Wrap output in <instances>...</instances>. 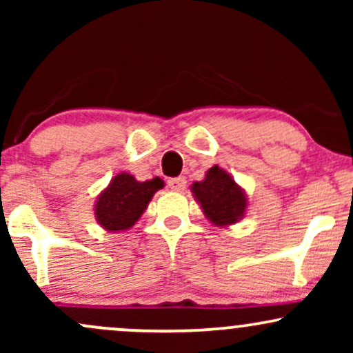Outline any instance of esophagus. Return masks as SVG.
<instances>
[{
  "label": "esophagus",
  "mask_w": 353,
  "mask_h": 353,
  "mask_svg": "<svg viewBox=\"0 0 353 353\" xmlns=\"http://www.w3.org/2000/svg\"><path fill=\"white\" fill-rule=\"evenodd\" d=\"M185 184H188V182H185L184 177H172V179L168 181L169 189L172 190H184Z\"/></svg>",
  "instance_id": "obj_1"
}]
</instances>
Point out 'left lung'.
Returning <instances> with one entry per match:
<instances>
[{"instance_id": "left-lung-1", "label": "left lung", "mask_w": 353, "mask_h": 353, "mask_svg": "<svg viewBox=\"0 0 353 353\" xmlns=\"http://www.w3.org/2000/svg\"><path fill=\"white\" fill-rule=\"evenodd\" d=\"M202 212L217 228H228L244 217L247 196L228 171L212 165L205 177L190 185Z\"/></svg>"}]
</instances>
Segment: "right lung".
I'll list each match as a JSON object with an SVG mask.
<instances>
[{
    "label": "right lung",
    "instance_id": "1",
    "mask_svg": "<svg viewBox=\"0 0 353 353\" xmlns=\"http://www.w3.org/2000/svg\"><path fill=\"white\" fill-rule=\"evenodd\" d=\"M163 188L164 181L159 177L139 182L129 172H119L96 199V221L108 232L131 229L148 209L154 194Z\"/></svg>",
    "mask_w": 353,
    "mask_h": 353
}]
</instances>
